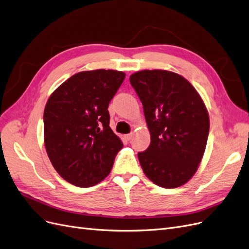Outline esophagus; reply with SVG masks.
<instances>
[{"instance_id":"esophagus-1","label":"esophagus","mask_w":249,"mask_h":249,"mask_svg":"<svg viewBox=\"0 0 249 249\" xmlns=\"http://www.w3.org/2000/svg\"><path fill=\"white\" fill-rule=\"evenodd\" d=\"M132 136H133V133H128V134H125V135H124V138H125L127 141H130V140L132 139Z\"/></svg>"}]
</instances>
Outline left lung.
I'll use <instances>...</instances> for the list:
<instances>
[{"instance_id": "8db88e82", "label": "left lung", "mask_w": 249, "mask_h": 249, "mask_svg": "<svg viewBox=\"0 0 249 249\" xmlns=\"http://www.w3.org/2000/svg\"><path fill=\"white\" fill-rule=\"evenodd\" d=\"M129 81L143 107L151 142L138 154L156 185L176 188L197 171L209 134L208 110L186 78L167 70H142Z\"/></svg>"}]
</instances>
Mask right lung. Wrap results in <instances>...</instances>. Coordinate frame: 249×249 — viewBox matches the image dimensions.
I'll use <instances>...</instances> for the list:
<instances>
[{
    "label": "right lung",
    "mask_w": 249,
    "mask_h": 249,
    "mask_svg": "<svg viewBox=\"0 0 249 249\" xmlns=\"http://www.w3.org/2000/svg\"><path fill=\"white\" fill-rule=\"evenodd\" d=\"M124 78L122 71H82L47 100L45 149L54 170L70 184L91 187L110 173L123 143L110 129L107 107Z\"/></svg>",
    "instance_id": "right-lung-1"
}]
</instances>
